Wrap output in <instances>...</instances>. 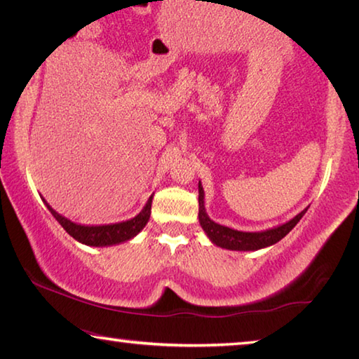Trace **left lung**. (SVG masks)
<instances>
[{"instance_id":"1","label":"left lung","mask_w":359,"mask_h":359,"mask_svg":"<svg viewBox=\"0 0 359 359\" xmlns=\"http://www.w3.org/2000/svg\"><path fill=\"white\" fill-rule=\"evenodd\" d=\"M198 191H199V214H198L199 224H201V228L204 229V233L208 234V238L210 239L212 244H215L217 247L226 248V250L255 252V250H261V248L277 244L278 241L283 239L285 236H287L290 231L296 226L297 222L301 220L309 209L306 208L296 217L291 218L290 222L278 224V226L248 233V231L233 229L229 226H224V224L210 220V217L208 215V212H205V208H204V190H203L201 180H199L198 184Z\"/></svg>"}]
</instances>
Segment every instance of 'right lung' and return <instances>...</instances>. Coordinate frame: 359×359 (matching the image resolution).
<instances>
[{
	"mask_svg": "<svg viewBox=\"0 0 359 359\" xmlns=\"http://www.w3.org/2000/svg\"><path fill=\"white\" fill-rule=\"evenodd\" d=\"M151 199H154V194L149 198V201L144 205V209L139 212L135 218H131V220L112 224H96V226H93V224L92 226H87V224H79L71 222L69 218L60 215L57 210H53L50 205H48V203H44L47 205V209L50 210V214L55 217V220L62 224L66 233L72 236L77 242L90 247H111L121 244V242L131 241L135 236L141 233L150 218Z\"/></svg>",
	"mask_w": 359,
	"mask_h": 359,
	"instance_id": "obj_1",
	"label": "right lung"
}]
</instances>
